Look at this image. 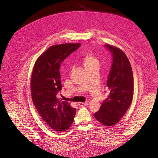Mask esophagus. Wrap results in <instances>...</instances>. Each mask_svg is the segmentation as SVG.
I'll return each instance as SVG.
<instances>
[{
    "instance_id": "34e87169",
    "label": "esophagus",
    "mask_w": 158,
    "mask_h": 158,
    "mask_svg": "<svg viewBox=\"0 0 158 158\" xmlns=\"http://www.w3.org/2000/svg\"><path fill=\"white\" fill-rule=\"evenodd\" d=\"M78 105L79 106H87L88 105V102H85V103H83V102H79L78 104Z\"/></svg>"
}]
</instances>
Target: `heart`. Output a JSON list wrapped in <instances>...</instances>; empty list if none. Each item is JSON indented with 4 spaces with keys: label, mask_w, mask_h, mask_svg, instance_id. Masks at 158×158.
Wrapping results in <instances>:
<instances>
[{
    "label": "heart",
    "mask_w": 158,
    "mask_h": 158,
    "mask_svg": "<svg viewBox=\"0 0 158 158\" xmlns=\"http://www.w3.org/2000/svg\"><path fill=\"white\" fill-rule=\"evenodd\" d=\"M82 63L85 69H86L95 64H98V61L93 52H86L83 56Z\"/></svg>",
    "instance_id": "1"
}]
</instances>
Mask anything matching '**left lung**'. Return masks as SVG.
Listing matches in <instances>:
<instances>
[{
	"mask_svg": "<svg viewBox=\"0 0 158 158\" xmlns=\"http://www.w3.org/2000/svg\"><path fill=\"white\" fill-rule=\"evenodd\" d=\"M106 48L112 56V65L107 80L110 94L103 101L94 118L105 126H113L123 118L133 98L134 79L129 59L123 51L110 44Z\"/></svg>",
	"mask_w": 158,
	"mask_h": 158,
	"instance_id": "1",
	"label": "left lung"
}]
</instances>
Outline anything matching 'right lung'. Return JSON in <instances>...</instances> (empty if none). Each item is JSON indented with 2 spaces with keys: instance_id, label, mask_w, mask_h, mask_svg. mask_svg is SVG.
I'll list each match as a JSON object with an SVG mask.
<instances>
[{
  "instance_id": "1",
  "label": "right lung",
  "mask_w": 158,
  "mask_h": 158,
  "mask_svg": "<svg viewBox=\"0 0 158 158\" xmlns=\"http://www.w3.org/2000/svg\"><path fill=\"white\" fill-rule=\"evenodd\" d=\"M80 43L53 45L35 64L31 79L33 102L43 121L54 131H65L73 121L76 110L56 95L62 90L60 68L64 59L79 48Z\"/></svg>"
}]
</instances>
